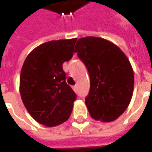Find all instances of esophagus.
<instances>
[{
  "mask_svg": "<svg viewBox=\"0 0 152 152\" xmlns=\"http://www.w3.org/2000/svg\"><path fill=\"white\" fill-rule=\"evenodd\" d=\"M72 89L75 92H77V90H78V87H77V86H74L72 87Z\"/></svg>",
  "mask_w": 152,
  "mask_h": 152,
  "instance_id": "esophagus-1",
  "label": "esophagus"
}]
</instances>
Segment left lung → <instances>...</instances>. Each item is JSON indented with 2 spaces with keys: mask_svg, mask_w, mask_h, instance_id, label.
<instances>
[{
  "mask_svg": "<svg viewBox=\"0 0 152 152\" xmlns=\"http://www.w3.org/2000/svg\"><path fill=\"white\" fill-rule=\"evenodd\" d=\"M75 53L88 69L90 79L86 105L93 119L115 121L130 103L134 86V70L119 47L101 37L80 38Z\"/></svg>",
  "mask_w": 152,
  "mask_h": 152,
  "instance_id": "obj_1",
  "label": "left lung"
}]
</instances>
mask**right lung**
<instances>
[{"label":"right lung","instance_id":"right-lung-1","mask_svg":"<svg viewBox=\"0 0 152 152\" xmlns=\"http://www.w3.org/2000/svg\"><path fill=\"white\" fill-rule=\"evenodd\" d=\"M76 38L50 40L31 50L22 66L19 91L35 121L54 127L68 120L76 95L66 82L64 62L73 56Z\"/></svg>","mask_w":152,"mask_h":152}]
</instances>
